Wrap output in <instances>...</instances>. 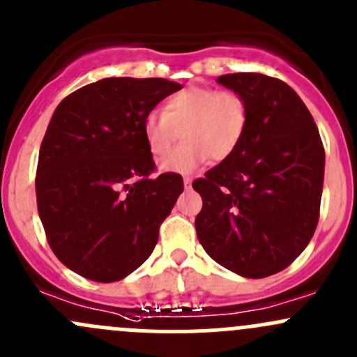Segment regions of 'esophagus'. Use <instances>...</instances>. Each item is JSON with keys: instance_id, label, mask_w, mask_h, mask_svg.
<instances>
[{"instance_id": "esophagus-1", "label": "esophagus", "mask_w": 357, "mask_h": 357, "mask_svg": "<svg viewBox=\"0 0 357 357\" xmlns=\"http://www.w3.org/2000/svg\"><path fill=\"white\" fill-rule=\"evenodd\" d=\"M192 183H193V178H190V176H186V178H183V185H185L186 190L192 188Z\"/></svg>"}]
</instances>
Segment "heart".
Wrapping results in <instances>:
<instances>
[{
    "label": "heart",
    "mask_w": 357,
    "mask_h": 357,
    "mask_svg": "<svg viewBox=\"0 0 357 357\" xmlns=\"http://www.w3.org/2000/svg\"><path fill=\"white\" fill-rule=\"evenodd\" d=\"M247 128L245 100L233 91L188 88L152 110L143 121V136L153 157H165L183 131L185 143L160 162V171L192 174L212 157L225 160L238 149Z\"/></svg>",
    "instance_id": "b5f03b06"
}]
</instances>
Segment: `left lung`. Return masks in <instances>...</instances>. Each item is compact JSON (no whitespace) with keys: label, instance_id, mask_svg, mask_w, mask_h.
<instances>
[{"label":"left lung","instance_id":"left-lung-1","mask_svg":"<svg viewBox=\"0 0 357 357\" xmlns=\"http://www.w3.org/2000/svg\"><path fill=\"white\" fill-rule=\"evenodd\" d=\"M247 105L238 149L193 181L202 247L243 278L290 266L314 235L325 178V149L311 112L280 79L255 72L219 75Z\"/></svg>","mask_w":357,"mask_h":357}]
</instances>
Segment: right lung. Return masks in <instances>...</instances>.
Listing matches in <instances>:
<instances>
[{
    "instance_id": "1",
    "label": "right lung",
    "mask_w": 357,
    "mask_h": 357,
    "mask_svg": "<svg viewBox=\"0 0 357 357\" xmlns=\"http://www.w3.org/2000/svg\"><path fill=\"white\" fill-rule=\"evenodd\" d=\"M183 86L160 77H107L60 102L39 150L38 212L68 269L100 283L138 269L183 193L179 174L155 169L143 121Z\"/></svg>"
}]
</instances>
